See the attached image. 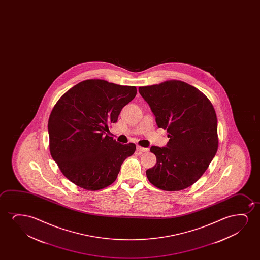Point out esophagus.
Wrapping results in <instances>:
<instances>
[{
    "label": "esophagus",
    "instance_id": "esophagus-1",
    "mask_svg": "<svg viewBox=\"0 0 260 260\" xmlns=\"http://www.w3.org/2000/svg\"><path fill=\"white\" fill-rule=\"evenodd\" d=\"M148 148H146V147H142V146H137V151L139 152L140 153H145V152H147L148 151Z\"/></svg>",
    "mask_w": 260,
    "mask_h": 260
}]
</instances>
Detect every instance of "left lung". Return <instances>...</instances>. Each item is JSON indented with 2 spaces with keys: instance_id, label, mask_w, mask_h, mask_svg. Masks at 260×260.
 Returning a JSON list of instances; mask_svg holds the SVG:
<instances>
[{
  "instance_id": "obj_1",
  "label": "left lung",
  "mask_w": 260,
  "mask_h": 260,
  "mask_svg": "<svg viewBox=\"0 0 260 260\" xmlns=\"http://www.w3.org/2000/svg\"><path fill=\"white\" fill-rule=\"evenodd\" d=\"M159 128L167 129L166 146H152L156 164L146 171L150 183L164 191L187 188L205 172L218 147L216 112L209 99L186 82L171 80L139 87Z\"/></svg>"
}]
</instances>
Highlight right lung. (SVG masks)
<instances>
[{
	"label": "right lung",
	"instance_id": "1",
	"mask_svg": "<svg viewBox=\"0 0 260 260\" xmlns=\"http://www.w3.org/2000/svg\"><path fill=\"white\" fill-rule=\"evenodd\" d=\"M137 94L135 86L105 80L79 82L51 111L48 131L50 151L66 178L82 188L103 189L117 178L135 144L122 145L107 134L124 106Z\"/></svg>",
	"mask_w": 260,
	"mask_h": 260
}]
</instances>
